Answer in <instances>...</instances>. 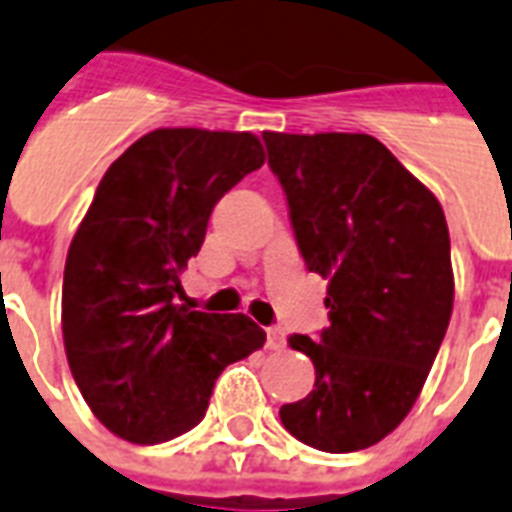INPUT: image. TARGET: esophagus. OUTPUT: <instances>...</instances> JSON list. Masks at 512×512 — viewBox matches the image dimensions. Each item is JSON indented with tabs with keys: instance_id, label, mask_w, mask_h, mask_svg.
Here are the masks:
<instances>
[{
	"instance_id": "esophagus-1",
	"label": "esophagus",
	"mask_w": 512,
	"mask_h": 512,
	"mask_svg": "<svg viewBox=\"0 0 512 512\" xmlns=\"http://www.w3.org/2000/svg\"><path fill=\"white\" fill-rule=\"evenodd\" d=\"M267 347L269 350L280 352L285 347V334L283 328H269L267 331Z\"/></svg>"
}]
</instances>
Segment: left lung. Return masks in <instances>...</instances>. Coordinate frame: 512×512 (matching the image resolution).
I'll use <instances>...</instances> for the list:
<instances>
[{
    "label": "left lung",
    "mask_w": 512,
    "mask_h": 512,
    "mask_svg": "<svg viewBox=\"0 0 512 512\" xmlns=\"http://www.w3.org/2000/svg\"><path fill=\"white\" fill-rule=\"evenodd\" d=\"M304 264L328 280L331 326L293 334L315 390L280 408L328 454L374 446L417 403L454 307L441 202L366 133H264Z\"/></svg>",
    "instance_id": "1"
}]
</instances>
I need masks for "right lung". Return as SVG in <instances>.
<instances>
[{
    "instance_id": "1",
    "label": "right lung",
    "mask_w": 512,
    "mask_h": 512,
    "mask_svg": "<svg viewBox=\"0 0 512 512\" xmlns=\"http://www.w3.org/2000/svg\"><path fill=\"white\" fill-rule=\"evenodd\" d=\"M261 165L253 133L160 128L95 189L63 269V347L90 411L125 441L192 430L221 371L267 342L248 315L178 304L216 202Z\"/></svg>"
}]
</instances>
